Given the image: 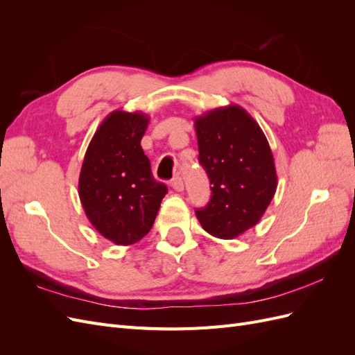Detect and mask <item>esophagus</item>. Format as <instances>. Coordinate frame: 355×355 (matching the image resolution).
<instances>
[{
  "label": "esophagus",
  "mask_w": 355,
  "mask_h": 355,
  "mask_svg": "<svg viewBox=\"0 0 355 355\" xmlns=\"http://www.w3.org/2000/svg\"><path fill=\"white\" fill-rule=\"evenodd\" d=\"M171 187H173V189L178 192L184 191V180H182L180 176H176L173 178V180H171Z\"/></svg>",
  "instance_id": "34e87169"
}]
</instances>
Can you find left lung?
Masks as SVG:
<instances>
[{
	"mask_svg": "<svg viewBox=\"0 0 355 355\" xmlns=\"http://www.w3.org/2000/svg\"><path fill=\"white\" fill-rule=\"evenodd\" d=\"M198 159L211 197L196 214L213 237L231 240L261 220L277 191L270 144L253 116L239 105L194 118Z\"/></svg>",
	"mask_w": 355,
	"mask_h": 355,
	"instance_id": "8db88e82",
	"label": "left lung"
}]
</instances>
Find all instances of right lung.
Wrapping results in <instances>:
<instances>
[{
    "mask_svg": "<svg viewBox=\"0 0 355 355\" xmlns=\"http://www.w3.org/2000/svg\"><path fill=\"white\" fill-rule=\"evenodd\" d=\"M148 124L149 116L142 112L112 111L92 137L80 171L78 196L85 216L118 245L145 237L167 194L141 146Z\"/></svg>",
    "mask_w": 355,
    "mask_h": 355,
    "instance_id": "obj_1",
    "label": "right lung"
}]
</instances>
